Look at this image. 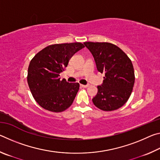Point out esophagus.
<instances>
[{
    "mask_svg": "<svg viewBox=\"0 0 160 160\" xmlns=\"http://www.w3.org/2000/svg\"><path fill=\"white\" fill-rule=\"evenodd\" d=\"M80 86L82 87V88H88L89 85H80Z\"/></svg>",
    "mask_w": 160,
    "mask_h": 160,
    "instance_id": "34e87169",
    "label": "esophagus"
}]
</instances>
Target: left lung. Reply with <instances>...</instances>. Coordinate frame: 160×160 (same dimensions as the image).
Returning a JSON list of instances; mask_svg holds the SVG:
<instances>
[{
    "label": "left lung",
    "instance_id": "8db88e82",
    "mask_svg": "<svg viewBox=\"0 0 160 160\" xmlns=\"http://www.w3.org/2000/svg\"><path fill=\"white\" fill-rule=\"evenodd\" d=\"M95 61L97 68L105 74L103 83L92 99L95 106L103 111L118 109L131 96L135 82L132 63L128 56L108 42H85Z\"/></svg>",
    "mask_w": 160,
    "mask_h": 160
}]
</instances>
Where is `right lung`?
Returning <instances> with one entry per match:
<instances>
[{
  "instance_id": "add662e5",
  "label": "right lung",
  "mask_w": 160,
  "mask_h": 160,
  "mask_svg": "<svg viewBox=\"0 0 160 160\" xmlns=\"http://www.w3.org/2000/svg\"><path fill=\"white\" fill-rule=\"evenodd\" d=\"M85 47L82 43L48 46L38 52L29 65L28 82L32 96L42 108L52 112H63L73 102L80 84L60 80L69 60Z\"/></svg>"
}]
</instances>
